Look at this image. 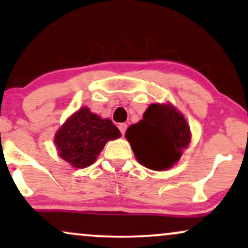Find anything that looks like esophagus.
<instances>
[{
    "mask_svg": "<svg viewBox=\"0 0 248 248\" xmlns=\"http://www.w3.org/2000/svg\"><path fill=\"white\" fill-rule=\"evenodd\" d=\"M119 129H120L121 134L124 135V134L126 133V130H127V124H119Z\"/></svg>",
    "mask_w": 248,
    "mask_h": 248,
    "instance_id": "obj_1",
    "label": "esophagus"
}]
</instances>
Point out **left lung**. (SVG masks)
<instances>
[{"instance_id":"8db88e82","label":"left lung","mask_w":248,"mask_h":248,"mask_svg":"<svg viewBox=\"0 0 248 248\" xmlns=\"http://www.w3.org/2000/svg\"><path fill=\"white\" fill-rule=\"evenodd\" d=\"M126 139L142 166L166 170L179 160L191 135L186 119L176 108L153 104L141 121L128 128Z\"/></svg>"}]
</instances>
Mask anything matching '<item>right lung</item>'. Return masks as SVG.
<instances>
[{
	"label": "right lung",
	"mask_w": 248,
	"mask_h": 248,
	"mask_svg": "<svg viewBox=\"0 0 248 248\" xmlns=\"http://www.w3.org/2000/svg\"><path fill=\"white\" fill-rule=\"evenodd\" d=\"M109 119H101L82 107L62 124L55 136L59 156L75 168L93 163L107 141L120 138Z\"/></svg>",
	"instance_id": "obj_1"
}]
</instances>
